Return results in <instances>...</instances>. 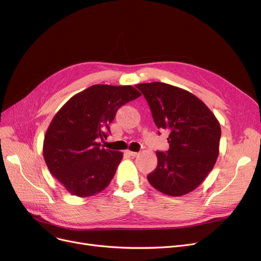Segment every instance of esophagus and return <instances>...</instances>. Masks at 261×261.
<instances>
[{"label": "esophagus", "mask_w": 261, "mask_h": 261, "mask_svg": "<svg viewBox=\"0 0 261 261\" xmlns=\"http://www.w3.org/2000/svg\"><path fill=\"white\" fill-rule=\"evenodd\" d=\"M128 154H129L130 156H133V157H137V156L139 155L138 152H133V151H128Z\"/></svg>", "instance_id": "34e87169"}]
</instances>
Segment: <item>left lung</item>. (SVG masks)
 I'll return each mask as SVG.
<instances>
[{
	"label": "left lung",
	"mask_w": 261,
	"mask_h": 261,
	"mask_svg": "<svg viewBox=\"0 0 261 261\" xmlns=\"http://www.w3.org/2000/svg\"><path fill=\"white\" fill-rule=\"evenodd\" d=\"M136 87L146 98L157 128L170 132L169 150L156 152L157 167L147 175L148 182L171 196L193 191L219 156V121L200 98L178 87L159 82Z\"/></svg>",
	"instance_id": "1"
}]
</instances>
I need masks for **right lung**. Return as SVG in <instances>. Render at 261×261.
I'll return each mask as SVG.
<instances>
[{
    "instance_id": "1",
    "label": "right lung",
    "mask_w": 261,
    "mask_h": 261,
    "mask_svg": "<svg viewBox=\"0 0 261 261\" xmlns=\"http://www.w3.org/2000/svg\"><path fill=\"white\" fill-rule=\"evenodd\" d=\"M141 93L132 86L93 85L73 95L45 133L43 157L68 192L88 197L103 191L116 174L123 153L101 147L117 110Z\"/></svg>"
}]
</instances>
